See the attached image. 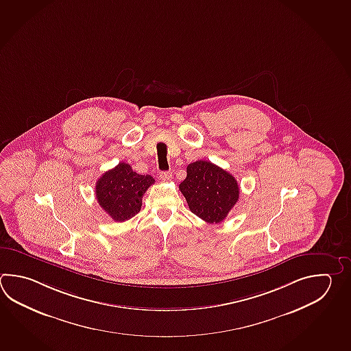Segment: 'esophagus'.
<instances>
[{"mask_svg": "<svg viewBox=\"0 0 351 351\" xmlns=\"http://www.w3.org/2000/svg\"><path fill=\"white\" fill-rule=\"evenodd\" d=\"M171 178L172 175L170 171L160 172V180H162V181H169Z\"/></svg>", "mask_w": 351, "mask_h": 351, "instance_id": "1", "label": "esophagus"}]
</instances>
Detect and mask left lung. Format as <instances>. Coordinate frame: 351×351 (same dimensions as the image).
Here are the masks:
<instances>
[{
	"label": "left lung",
	"mask_w": 351,
	"mask_h": 351,
	"mask_svg": "<svg viewBox=\"0 0 351 351\" xmlns=\"http://www.w3.org/2000/svg\"><path fill=\"white\" fill-rule=\"evenodd\" d=\"M186 179L180 184L191 213L210 223L221 222L239 200L235 178L210 161H195L187 166Z\"/></svg>",
	"instance_id": "obj_1"
}]
</instances>
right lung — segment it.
I'll return each instance as SVG.
<instances>
[{
    "mask_svg": "<svg viewBox=\"0 0 351 351\" xmlns=\"http://www.w3.org/2000/svg\"><path fill=\"white\" fill-rule=\"evenodd\" d=\"M155 182L151 175H140L129 164L120 162L96 182V199L114 221H126L141 210L143 193Z\"/></svg>",
    "mask_w": 351,
    "mask_h": 351,
    "instance_id": "obj_1",
    "label": "right lung"
}]
</instances>
